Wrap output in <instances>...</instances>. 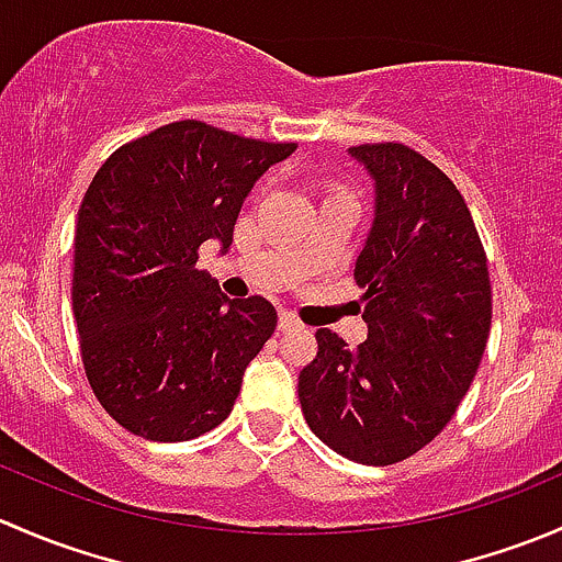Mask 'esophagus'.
I'll return each instance as SVG.
<instances>
[{
	"label": "esophagus",
	"instance_id": "34e87169",
	"mask_svg": "<svg viewBox=\"0 0 562 562\" xmlns=\"http://www.w3.org/2000/svg\"><path fill=\"white\" fill-rule=\"evenodd\" d=\"M302 326V323L296 321V315H291V313H285V310H282L280 313V331L285 334V331H293V328H299Z\"/></svg>",
	"mask_w": 562,
	"mask_h": 562
}]
</instances>
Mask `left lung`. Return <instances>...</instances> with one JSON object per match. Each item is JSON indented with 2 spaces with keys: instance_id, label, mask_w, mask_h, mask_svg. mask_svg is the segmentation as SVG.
I'll return each mask as SVG.
<instances>
[{
  "instance_id": "1",
  "label": "left lung",
  "mask_w": 562,
  "mask_h": 562,
  "mask_svg": "<svg viewBox=\"0 0 562 562\" xmlns=\"http://www.w3.org/2000/svg\"><path fill=\"white\" fill-rule=\"evenodd\" d=\"M375 179V220L353 277L364 288L359 348L317 328L299 375L310 429L337 454L394 464L454 418L492 326L486 252L454 181L405 144L350 146Z\"/></svg>"
}]
</instances>
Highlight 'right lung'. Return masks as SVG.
<instances>
[{
    "instance_id": "add662e5",
    "label": "right lung",
    "mask_w": 562,
    "mask_h": 562,
    "mask_svg": "<svg viewBox=\"0 0 562 562\" xmlns=\"http://www.w3.org/2000/svg\"><path fill=\"white\" fill-rule=\"evenodd\" d=\"M293 149L184 119L119 146L94 173L78 209L72 315L89 386L127 432L179 443L234 411L277 310L223 296L195 269L198 249L231 247L247 192Z\"/></svg>"
}]
</instances>
